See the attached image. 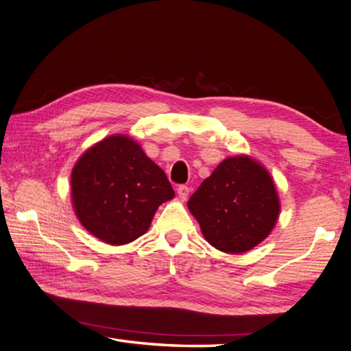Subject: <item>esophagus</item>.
I'll list each match as a JSON object with an SVG mask.
<instances>
[{
  "mask_svg": "<svg viewBox=\"0 0 351 351\" xmlns=\"http://www.w3.org/2000/svg\"><path fill=\"white\" fill-rule=\"evenodd\" d=\"M176 192H178V196L180 197H182V199H186V197L189 196V192H190V189L187 187V186H180L176 189Z\"/></svg>",
  "mask_w": 351,
  "mask_h": 351,
  "instance_id": "1",
  "label": "esophagus"
}]
</instances>
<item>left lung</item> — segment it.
Here are the masks:
<instances>
[{"label":"left lung","instance_id":"1","mask_svg":"<svg viewBox=\"0 0 351 351\" xmlns=\"http://www.w3.org/2000/svg\"><path fill=\"white\" fill-rule=\"evenodd\" d=\"M210 244L226 253H244L275 227L281 204L265 167L250 156L227 158L187 202Z\"/></svg>","mask_w":351,"mask_h":351}]
</instances>
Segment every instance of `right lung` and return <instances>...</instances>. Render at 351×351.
<instances>
[{
  "instance_id": "1",
  "label": "right lung",
  "mask_w": 351,
  "mask_h": 351,
  "mask_svg": "<svg viewBox=\"0 0 351 351\" xmlns=\"http://www.w3.org/2000/svg\"><path fill=\"white\" fill-rule=\"evenodd\" d=\"M173 196L164 170L125 135L95 144L72 170L75 215L87 232L110 245L143 237L158 207Z\"/></svg>"
}]
</instances>
